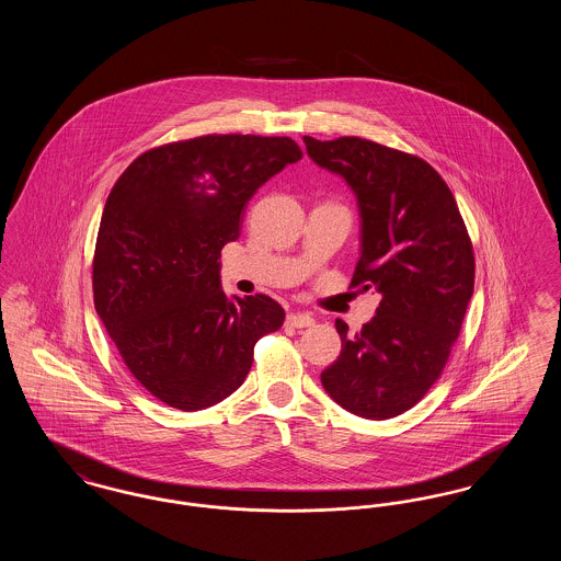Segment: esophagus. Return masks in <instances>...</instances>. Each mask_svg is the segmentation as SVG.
I'll use <instances>...</instances> for the list:
<instances>
[{"label": "esophagus", "mask_w": 561, "mask_h": 561, "mask_svg": "<svg viewBox=\"0 0 561 561\" xmlns=\"http://www.w3.org/2000/svg\"><path fill=\"white\" fill-rule=\"evenodd\" d=\"M288 323H290L293 328H309V325L316 323V320H313V316H309V313H290V316H288Z\"/></svg>", "instance_id": "1"}]
</instances>
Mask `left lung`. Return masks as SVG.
I'll use <instances>...</instances> for the list:
<instances>
[{"label":"left lung","mask_w":561,"mask_h":561,"mask_svg":"<svg viewBox=\"0 0 561 561\" xmlns=\"http://www.w3.org/2000/svg\"><path fill=\"white\" fill-rule=\"evenodd\" d=\"M302 140L355 193L362 256L351 286L380 294L359 332L336 320L343 348L321 385L355 416L393 419L425 398L450 357L473 294V245L427 161L357 136Z\"/></svg>","instance_id":"8db88e82"}]
</instances>
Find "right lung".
I'll list each match as a JSON object with an SVG mask.
<instances>
[{"mask_svg": "<svg viewBox=\"0 0 561 561\" xmlns=\"http://www.w3.org/2000/svg\"><path fill=\"white\" fill-rule=\"evenodd\" d=\"M302 158L288 136L208 134L145 151L108 193L94 307L134 378L185 412L229 398L284 323L265 294L227 296L220 250L256 188Z\"/></svg>", "mask_w": 561, "mask_h": 561, "instance_id": "1", "label": "right lung"}]
</instances>
